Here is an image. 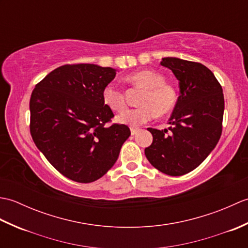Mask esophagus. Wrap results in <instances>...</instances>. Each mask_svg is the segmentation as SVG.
<instances>
[{"mask_svg": "<svg viewBox=\"0 0 248 248\" xmlns=\"http://www.w3.org/2000/svg\"><path fill=\"white\" fill-rule=\"evenodd\" d=\"M139 132V129H136V128H131V134L132 135H135L136 133Z\"/></svg>", "mask_w": 248, "mask_h": 248, "instance_id": "1", "label": "esophagus"}]
</instances>
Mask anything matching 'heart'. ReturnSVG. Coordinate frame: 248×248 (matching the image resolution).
Masks as SVG:
<instances>
[{
    "mask_svg": "<svg viewBox=\"0 0 248 248\" xmlns=\"http://www.w3.org/2000/svg\"><path fill=\"white\" fill-rule=\"evenodd\" d=\"M125 82L135 87L144 89L140 99V105L136 108L124 110L118 116L121 124L138 127L148 123L155 117L166 115L175 108L177 103V92L171 84L165 82V78L160 72L151 69H143L125 77ZM104 104L114 112H121L125 105L124 93L115 83H108L102 89Z\"/></svg>",
    "mask_w": 248,
    "mask_h": 248,
    "instance_id": "b5f03b06",
    "label": "heart"
}]
</instances>
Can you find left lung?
<instances>
[{"label": "left lung", "mask_w": 248, "mask_h": 248, "mask_svg": "<svg viewBox=\"0 0 248 248\" xmlns=\"http://www.w3.org/2000/svg\"><path fill=\"white\" fill-rule=\"evenodd\" d=\"M161 65L178 78L180 96L170 118L168 130L149 128L154 140L146 157L157 170L182 176L205 160L222 135L223 88L213 72L200 62L164 57Z\"/></svg>", "instance_id": "obj_1"}]
</instances>
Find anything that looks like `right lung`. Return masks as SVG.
Returning <instances> with one entry per match:
<instances>
[{
  "mask_svg": "<svg viewBox=\"0 0 248 248\" xmlns=\"http://www.w3.org/2000/svg\"><path fill=\"white\" fill-rule=\"evenodd\" d=\"M116 70L93 64L64 65L35 86L30 100L31 139L62 175L81 183L98 180L117 161L131 134L113 124L102 89Z\"/></svg>",
  "mask_w": 248,
  "mask_h": 248,
  "instance_id": "1",
  "label": "right lung"
}]
</instances>
